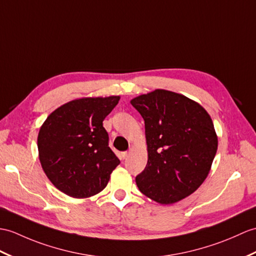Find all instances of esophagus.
I'll return each instance as SVG.
<instances>
[{
    "mask_svg": "<svg viewBox=\"0 0 256 256\" xmlns=\"http://www.w3.org/2000/svg\"><path fill=\"white\" fill-rule=\"evenodd\" d=\"M128 155H130V152H122L123 159H126V158L128 157Z\"/></svg>",
    "mask_w": 256,
    "mask_h": 256,
    "instance_id": "obj_1",
    "label": "esophagus"
}]
</instances>
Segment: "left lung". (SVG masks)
<instances>
[{"label":"left lung","instance_id":"1","mask_svg":"<svg viewBox=\"0 0 256 256\" xmlns=\"http://www.w3.org/2000/svg\"><path fill=\"white\" fill-rule=\"evenodd\" d=\"M130 104L145 121L148 162L136 176L140 191L160 204L195 192L206 179L218 140L210 114L180 94L164 89Z\"/></svg>","mask_w":256,"mask_h":256}]
</instances>
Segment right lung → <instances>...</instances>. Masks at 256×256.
I'll list each match as a JSON object with an SVG mask.
<instances>
[{"mask_svg": "<svg viewBox=\"0 0 256 256\" xmlns=\"http://www.w3.org/2000/svg\"><path fill=\"white\" fill-rule=\"evenodd\" d=\"M120 97L70 101L46 118L38 135L39 159L49 180L68 196L85 198L106 186L120 160L102 121Z\"/></svg>", "mask_w": 256, "mask_h": 256, "instance_id": "obj_1", "label": "right lung"}]
</instances>
